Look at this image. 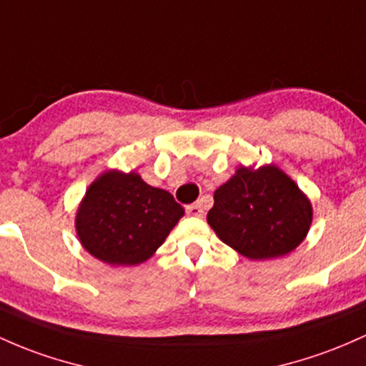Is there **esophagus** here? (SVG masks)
I'll return each mask as SVG.
<instances>
[{
  "mask_svg": "<svg viewBox=\"0 0 366 366\" xmlns=\"http://www.w3.org/2000/svg\"><path fill=\"white\" fill-rule=\"evenodd\" d=\"M187 214L192 215V217H203V204L202 202H196L192 204H187L186 207Z\"/></svg>",
  "mask_w": 366,
  "mask_h": 366,
  "instance_id": "1",
  "label": "esophagus"
}]
</instances>
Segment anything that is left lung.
I'll use <instances>...</instances> for the list:
<instances>
[{"instance_id": "left-lung-1", "label": "left lung", "mask_w": 366, "mask_h": 366, "mask_svg": "<svg viewBox=\"0 0 366 366\" xmlns=\"http://www.w3.org/2000/svg\"><path fill=\"white\" fill-rule=\"evenodd\" d=\"M207 222L219 239L247 259H278L306 239L312 204L276 164L239 167L215 189Z\"/></svg>"}]
</instances>
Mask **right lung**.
Returning a JSON list of instances; mask_svg holds the SVG:
<instances>
[{"mask_svg":"<svg viewBox=\"0 0 366 366\" xmlns=\"http://www.w3.org/2000/svg\"><path fill=\"white\" fill-rule=\"evenodd\" d=\"M184 208L168 191L144 182L137 172H102L79 202L74 226L79 243L109 266H137L154 255Z\"/></svg>","mask_w":366,"mask_h":366,"instance_id":"1","label":"right lung"}]
</instances>
